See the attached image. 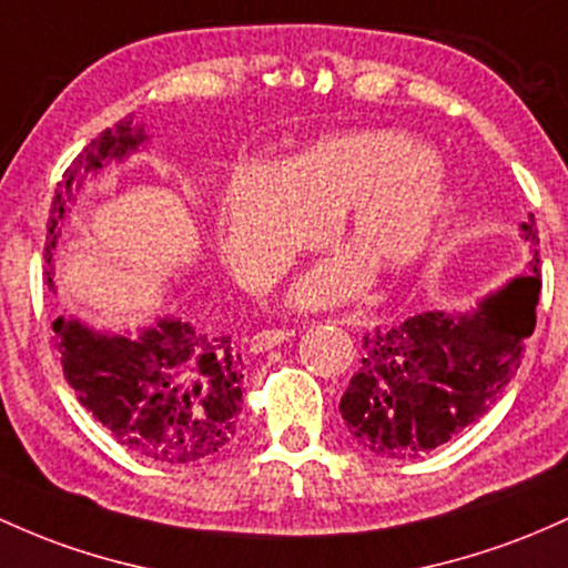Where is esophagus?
Returning a JSON list of instances; mask_svg holds the SVG:
<instances>
[{
    "instance_id": "34e87169",
    "label": "esophagus",
    "mask_w": 568,
    "mask_h": 568,
    "mask_svg": "<svg viewBox=\"0 0 568 568\" xmlns=\"http://www.w3.org/2000/svg\"><path fill=\"white\" fill-rule=\"evenodd\" d=\"M294 332H288V328H264V332H258L251 339V353H264V351H272V347L283 345V342H288Z\"/></svg>"
}]
</instances>
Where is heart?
Listing matches in <instances>:
<instances>
[{
  "mask_svg": "<svg viewBox=\"0 0 568 568\" xmlns=\"http://www.w3.org/2000/svg\"><path fill=\"white\" fill-rule=\"evenodd\" d=\"M447 207V185L426 148L396 132L336 134L291 161L245 166L223 204V251L245 283L264 285L291 255L326 232L339 234L377 272L398 274L434 247ZM364 272L334 261L298 283V304H328L355 294Z\"/></svg>",
  "mask_w": 568,
  "mask_h": 568,
  "instance_id": "1",
  "label": "heart"
}]
</instances>
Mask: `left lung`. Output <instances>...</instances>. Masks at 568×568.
I'll list each match as a JSON object with an SVG mask.
<instances>
[{
	"mask_svg": "<svg viewBox=\"0 0 568 568\" xmlns=\"http://www.w3.org/2000/svg\"><path fill=\"white\" fill-rule=\"evenodd\" d=\"M539 245L537 221L523 223ZM539 251L531 272L471 315L420 313L364 334V358L339 402L347 432L379 458L407 460L479 420L520 369L537 326Z\"/></svg>",
	"mask_w": 568,
	"mask_h": 568,
	"instance_id": "obj_1",
	"label": "left lung"
}]
</instances>
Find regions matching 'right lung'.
<instances>
[{"label":"right lung","mask_w":568,"mask_h":568,"mask_svg":"<svg viewBox=\"0 0 568 568\" xmlns=\"http://www.w3.org/2000/svg\"><path fill=\"white\" fill-rule=\"evenodd\" d=\"M142 129L129 118L80 151L55 185L45 236V283L72 191L104 161L134 151ZM55 351L80 404L134 456L159 464H196L226 450L242 402V358L232 336L170 317L140 339L104 336L55 317Z\"/></svg>","instance_id":"1"}]
</instances>
